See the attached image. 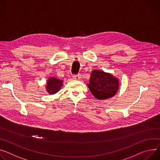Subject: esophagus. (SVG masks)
I'll return each mask as SVG.
<instances>
[{
    "mask_svg": "<svg viewBox=\"0 0 160 160\" xmlns=\"http://www.w3.org/2000/svg\"><path fill=\"white\" fill-rule=\"evenodd\" d=\"M80 78H81V75L80 74H78L77 75L73 76V78L75 80H79V79H80Z\"/></svg>",
    "mask_w": 160,
    "mask_h": 160,
    "instance_id": "34e87169",
    "label": "esophagus"
}]
</instances>
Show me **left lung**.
I'll return each mask as SVG.
<instances>
[{"label": "left lung", "mask_w": 160, "mask_h": 160, "mask_svg": "<svg viewBox=\"0 0 160 160\" xmlns=\"http://www.w3.org/2000/svg\"><path fill=\"white\" fill-rule=\"evenodd\" d=\"M88 85L92 95L98 99L110 98L119 89V81L117 78L99 70L92 71L89 83Z\"/></svg>", "instance_id": "1"}]
</instances>
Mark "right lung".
I'll use <instances>...</instances> for the list:
<instances>
[{
	"mask_svg": "<svg viewBox=\"0 0 160 160\" xmlns=\"http://www.w3.org/2000/svg\"><path fill=\"white\" fill-rule=\"evenodd\" d=\"M62 80L55 77H51L48 80L46 89L50 94H54L61 89L62 85Z\"/></svg>",
	"mask_w": 160,
	"mask_h": 160,
	"instance_id": "1",
	"label": "right lung"
}]
</instances>
